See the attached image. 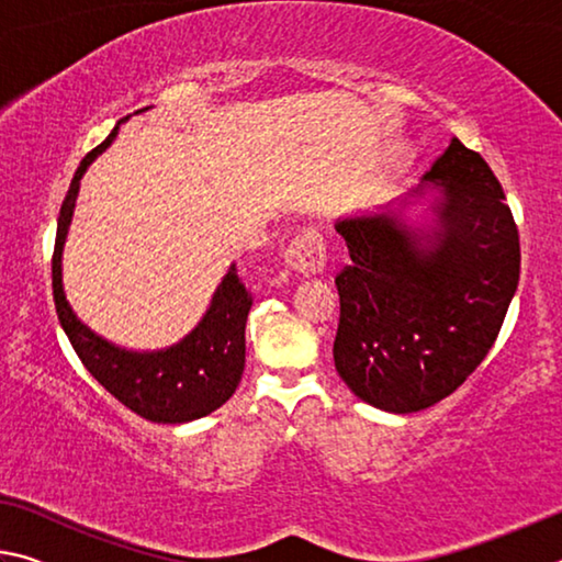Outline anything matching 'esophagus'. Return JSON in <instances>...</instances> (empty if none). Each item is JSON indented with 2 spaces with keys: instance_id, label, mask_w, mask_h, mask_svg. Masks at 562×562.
Returning a JSON list of instances; mask_svg holds the SVG:
<instances>
[{
  "instance_id": "esophagus-1",
  "label": "esophagus",
  "mask_w": 562,
  "mask_h": 562,
  "mask_svg": "<svg viewBox=\"0 0 562 562\" xmlns=\"http://www.w3.org/2000/svg\"><path fill=\"white\" fill-rule=\"evenodd\" d=\"M284 262L302 274H317L327 265V247L317 227H307L284 250Z\"/></svg>"
}]
</instances>
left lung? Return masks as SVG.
<instances>
[{
    "label": "left lung",
    "instance_id": "8db88e82",
    "mask_svg": "<svg viewBox=\"0 0 562 562\" xmlns=\"http://www.w3.org/2000/svg\"><path fill=\"white\" fill-rule=\"evenodd\" d=\"M424 180L441 188L431 233L389 207L335 225L351 258L335 278V367L392 414L429 408L473 374L520 278L518 227L486 160L451 138Z\"/></svg>",
    "mask_w": 562,
    "mask_h": 562
}]
</instances>
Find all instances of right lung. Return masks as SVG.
Returning a JSON list of instances; mask_svg holds the SVG:
<instances>
[{"mask_svg":"<svg viewBox=\"0 0 562 562\" xmlns=\"http://www.w3.org/2000/svg\"><path fill=\"white\" fill-rule=\"evenodd\" d=\"M116 133L119 126L101 146L83 156L61 203L52 258L56 315L81 364L123 406L156 424H186L221 408L240 384L245 369V322L252 307V294L245 290L237 268L231 265L198 327L178 345L144 355L111 345L79 322L64 294L61 250L79 195V180L91 160L109 148Z\"/></svg>","mask_w":562,"mask_h":562,"instance_id":"obj_1","label":"right lung"}]
</instances>
